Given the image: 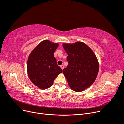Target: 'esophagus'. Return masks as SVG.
<instances>
[{
  "label": "esophagus",
  "mask_w": 124,
  "mask_h": 124,
  "mask_svg": "<svg viewBox=\"0 0 124 124\" xmlns=\"http://www.w3.org/2000/svg\"><path fill=\"white\" fill-rule=\"evenodd\" d=\"M64 67H65V66H63V65H62L61 66V68L62 69H63V68H64Z\"/></svg>",
  "instance_id": "1"
}]
</instances>
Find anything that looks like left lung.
Instances as JSON below:
<instances>
[{"instance_id":"8db88e82","label":"left lung","mask_w":124,"mask_h":124,"mask_svg":"<svg viewBox=\"0 0 124 124\" xmlns=\"http://www.w3.org/2000/svg\"><path fill=\"white\" fill-rule=\"evenodd\" d=\"M63 47L68 54V65L63 73L70 88L81 92L95 82L99 71L96 56L87 45L81 42L64 43Z\"/></svg>"}]
</instances>
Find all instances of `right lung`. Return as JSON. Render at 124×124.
I'll use <instances>...</instances> for the list:
<instances>
[{
  "label": "right lung",
  "mask_w": 124,
  "mask_h": 124,
  "mask_svg": "<svg viewBox=\"0 0 124 124\" xmlns=\"http://www.w3.org/2000/svg\"><path fill=\"white\" fill-rule=\"evenodd\" d=\"M58 46V43L44 40L29 56L27 65L28 76L32 83L40 89L51 87L55 78L62 72L54 57Z\"/></svg>",
  "instance_id": "right-lung-1"
}]
</instances>
